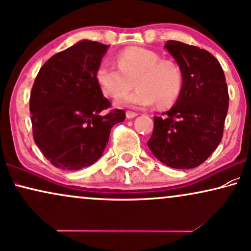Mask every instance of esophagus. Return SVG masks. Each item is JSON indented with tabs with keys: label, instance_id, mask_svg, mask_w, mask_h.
Masks as SVG:
<instances>
[{
	"label": "esophagus",
	"instance_id": "esophagus-1",
	"mask_svg": "<svg viewBox=\"0 0 251 251\" xmlns=\"http://www.w3.org/2000/svg\"><path fill=\"white\" fill-rule=\"evenodd\" d=\"M136 116H138V113L136 112H133V111H126V118L127 119H132Z\"/></svg>",
	"mask_w": 251,
	"mask_h": 251
}]
</instances>
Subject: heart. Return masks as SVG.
<instances>
[{"label": "heart", "mask_w": 251, "mask_h": 251, "mask_svg": "<svg viewBox=\"0 0 251 251\" xmlns=\"http://www.w3.org/2000/svg\"><path fill=\"white\" fill-rule=\"evenodd\" d=\"M118 68L102 62L95 73L100 91L107 97L119 98L136 83L138 89L117 100V105L147 107L157 103L167 107L178 100L183 88V72L173 59H161L158 53L146 49H129L117 55Z\"/></svg>", "instance_id": "1"}]
</instances>
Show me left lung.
<instances>
[{
    "label": "left lung",
    "instance_id": "left-lung-1",
    "mask_svg": "<svg viewBox=\"0 0 251 251\" xmlns=\"http://www.w3.org/2000/svg\"><path fill=\"white\" fill-rule=\"evenodd\" d=\"M166 49L183 72V88L175 105L154 117L147 145L170 168L192 169L207 160L224 134L229 96L220 63L210 52L176 40Z\"/></svg>",
    "mask_w": 251,
    "mask_h": 251
}]
</instances>
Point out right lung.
<instances>
[{"label":"right lung","mask_w":251,"mask_h":251,"mask_svg":"<svg viewBox=\"0 0 251 251\" xmlns=\"http://www.w3.org/2000/svg\"><path fill=\"white\" fill-rule=\"evenodd\" d=\"M109 46L82 40L44 63L30 95L33 139L60 169L78 170L102 156L113 125L125 111L111 106L95 73Z\"/></svg>","instance_id":"add662e5"}]
</instances>
